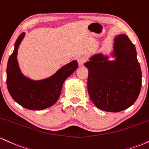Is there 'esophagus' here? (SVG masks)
Masks as SVG:
<instances>
[{
  "label": "esophagus",
  "instance_id": "1",
  "mask_svg": "<svg viewBox=\"0 0 149 149\" xmlns=\"http://www.w3.org/2000/svg\"><path fill=\"white\" fill-rule=\"evenodd\" d=\"M85 62H86V58H85L84 57H79V58H78V63H79L80 66L83 65L84 64Z\"/></svg>",
  "mask_w": 149,
  "mask_h": 149
}]
</instances>
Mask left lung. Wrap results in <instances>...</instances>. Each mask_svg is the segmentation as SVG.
Segmentation results:
<instances>
[{"label":"left lung","instance_id":"left-lung-1","mask_svg":"<svg viewBox=\"0 0 149 149\" xmlns=\"http://www.w3.org/2000/svg\"><path fill=\"white\" fill-rule=\"evenodd\" d=\"M113 56L96 54L84 65L88 69V92L93 104L112 113L130 108L141 87V71L134 45L125 34L115 36Z\"/></svg>","mask_w":149,"mask_h":149}]
</instances>
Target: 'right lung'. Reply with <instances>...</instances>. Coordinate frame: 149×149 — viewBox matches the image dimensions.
Returning <instances> with one entry per match:
<instances>
[{
    "instance_id": "obj_1",
    "label": "right lung",
    "mask_w": 149,
    "mask_h": 149,
    "mask_svg": "<svg viewBox=\"0 0 149 149\" xmlns=\"http://www.w3.org/2000/svg\"><path fill=\"white\" fill-rule=\"evenodd\" d=\"M25 33L19 35L15 43V49L10 56L7 65L8 91L17 102L26 109L39 111L51 107L56 103L61 93L63 83L78 68L76 61L62 67L50 77L34 81L22 74L18 65V48Z\"/></svg>"
}]
</instances>
